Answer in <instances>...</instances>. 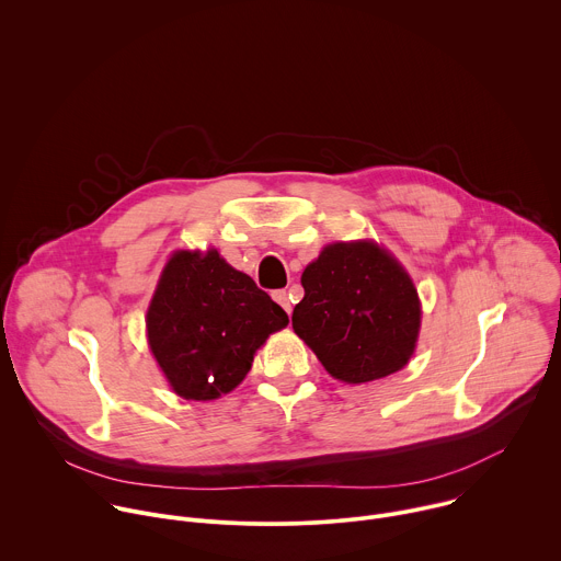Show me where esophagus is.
I'll return each mask as SVG.
<instances>
[{
  "mask_svg": "<svg viewBox=\"0 0 561 561\" xmlns=\"http://www.w3.org/2000/svg\"><path fill=\"white\" fill-rule=\"evenodd\" d=\"M272 296H274V300H276L287 313H291V296H289L285 289H278V291H274Z\"/></svg>",
  "mask_w": 561,
  "mask_h": 561,
  "instance_id": "esophagus-1",
  "label": "esophagus"
}]
</instances>
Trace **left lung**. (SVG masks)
<instances>
[{"label":"left lung","instance_id":"obj_1","mask_svg":"<svg viewBox=\"0 0 561 561\" xmlns=\"http://www.w3.org/2000/svg\"><path fill=\"white\" fill-rule=\"evenodd\" d=\"M294 331L340 381L364 383L403 368L421 307L405 270L377 243H333L307 265Z\"/></svg>","mask_w":561,"mask_h":561}]
</instances>
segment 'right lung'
<instances>
[{"label":"right lung","instance_id":"right-lung-1","mask_svg":"<svg viewBox=\"0 0 561 561\" xmlns=\"http://www.w3.org/2000/svg\"><path fill=\"white\" fill-rule=\"evenodd\" d=\"M287 313L217 250L175 252L153 294L149 346L173 390L208 401L237 388Z\"/></svg>","mask_w":561,"mask_h":561}]
</instances>
